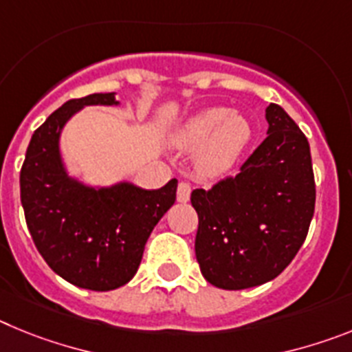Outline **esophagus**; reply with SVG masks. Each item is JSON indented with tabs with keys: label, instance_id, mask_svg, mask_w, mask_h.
I'll return each instance as SVG.
<instances>
[{
	"label": "esophagus",
	"instance_id": "obj_1",
	"mask_svg": "<svg viewBox=\"0 0 352 352\" xmlns=\"http://www.w3.org/2000/svg\"><path fill=\"white\" fill-rule=\"evenodd\" d=\"M192 186L188 182H179L178 183V203H186L190 199Z\"/></svg>",
	"mask_w": 352,
	"mask_h": 352
}]
</instances>
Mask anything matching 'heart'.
Segmentation results:
<instances>
[{"instance_id": "obj_1", "label": "heart", "mask_w": 352, "mask_h": 352, "mask_svg": "<svg viewBox=\"0 0 352 352\" xmlns=\"http://www.w3.org/2000/svg\"><path fill=\"white\" fill-rule=\"evenodd\" d=\"M252 138L250 123L241 114L223 107L201 111L176 133L183 149H199L197 169L204 176H217L238 160Z\"/></svg>"}]
</instances>
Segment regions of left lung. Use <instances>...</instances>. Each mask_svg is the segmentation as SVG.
Listing matches in <instances>:
<instances>
[{"mask_svg": "<svg viewBox=\"0 0 352 352\" xmlns=\"http://www.w3.org/2000/svg\"><path fill=\"white\" fill-rule=\"evenodd\" d=\"M268 138L211 188H195V257L210 284L256 287L280 275L309 234L316 208L310 146L280 105L266 109Z\"/></svg>", "mask_w": 352, "mask_h": 352, "instance_id": "8db88e82", "label": "left lung"}]
</instances>
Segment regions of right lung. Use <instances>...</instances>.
Instances as JSON below:
<instances>
[{
  "mask_svg": "<svg viewBox=\"0 0 352 352\" xmlns=\"http://www.w3.org/2000/svg\"><path fill=\"white\" fill-rule=\"evenodd\" d=\"M116 104L113 93L74 98L35 130L21 169V203L36 250L70 284L113 291L132 280L149 234L176 201L178 182L158 190L130 183L88 188L67 176L60 132L82 105Z\"/></svg>",
  "mask_w": 352,
  "mask_h": 352,
  "instance_id": "1",
  "label": "right lung"
}]
</instances>
